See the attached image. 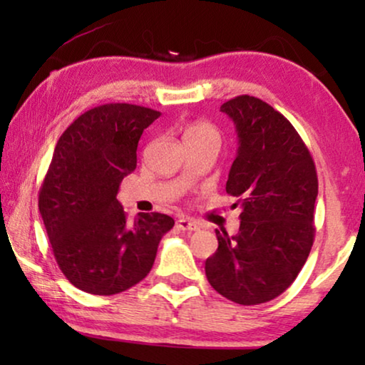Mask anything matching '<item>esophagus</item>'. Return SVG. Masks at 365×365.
Wrapping results in <instances>:
<instances>
[{"instance_id":"obj_1","label":"esophagus","mask_w":365,"mask_h":365,"mask_svg":"<svg viewBox=\"0 0 365 365\" xmlns=\"http://www.w3.org/2000/svg\"><path fill=\"white\" fill-rule=\"evenodd\" d=\"M176 226L179 229H182V231H197L199 229V224L194 221V219H189V217L179 219V221L176 222Z\"/></svg>"}]
</instances>
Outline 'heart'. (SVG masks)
Returning <instances> with one entry per match:
<instances>
[{
  "instance_id": "1",
  "label": "heart",
  "mask_w": 365,
  "mask_h": 365,
  "mask_svg": "<svg viewBox=\"0 0 365 365\" xmlns=\"http://www.w3.org/2000/svg\"><path fill=\"white\" fill-rule=\"evenodd\" d=\"M204 139L219 143V133L211 123H206V121L191 123L186 128V131H184V141H204Z\"/></svg>"
}]
</instances>
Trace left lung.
<instances>
[{"label": "left lung", "instance_id": "8db88e82", "mask_svg": "<svg viewBox=\"0 0 365 365\" xmlns=\"http://www.w3.org/2000/svg\"><path fill=\"white\" fill-rule=\"evenodd\" d=\"M239 139L226 191L237 197L236 236L217 231L206 277L229 301L256 306L286 291L306 264L314 234L317 173L296 129L262 99L237 96L221 106Z\"/></svg>", "mask_w": 365, "mask_h": 365}]
</instances>
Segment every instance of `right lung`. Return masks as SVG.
I'll return each mask as SVG.
<instances>
[{"instance_id": "add662e5", "label": "right lung", "mask_w": 365, "mask_h": 365, "mask_svg": "<svg viewBox=\"0 0 365 365\" xmlns=\"http://www.w3.org/2000/svg\"><path fill=\"white\" fill-rule=\"evenodd\" d=\"M159 116L136 104H103L74 119L54 148L38 206L59 269L84 292L113 296L143 281L174 226L161 212H139L128 224L116 199L136 169L139 138Z\"/></svg>"}]
</instances>
